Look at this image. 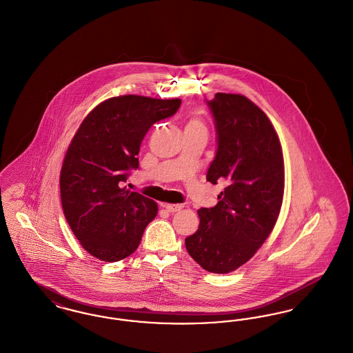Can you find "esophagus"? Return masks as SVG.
Returning <instances> with one entry per match:
<instances>
[{"label":"esophagus","mask_w":353,"mask_h":353,"mask_svg":"<svg viewBox=\"0 0 353 353\" xmlns=\"http://www.w3.org/2000/svg\"><path fill=\"white\" fill-rule=\"evenodd\" d=\"M161 206L165 208L169 213H174V212L181 210L184 208V203H163Z\"/></svg>","instance_id":"34e87169"}]
</instances>
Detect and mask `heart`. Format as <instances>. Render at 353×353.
<instances>
[{
	"label": "heart",
	"mask_w": 353,
	"mask_h": 353,
	"mask_svg": "<svg viewBox=\"0 0 353 353\" xmlns=\"http://www.w3.org/2000/svg\"><path fill=\"white\" fill-rule=\"evenodd\" d=\"M188 125H196V127H203V124H202L200 120H192Z\"/></svg>",
	"instance_id": "b5f03b06"
}]
</instances>
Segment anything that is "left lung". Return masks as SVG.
Returning <instances> with one entry per match:
<instances>
[{"label":"left lung","mask_w":353,"mask_h":353,"mask_svg":"<svg viewBox=\"0 0 353 353\" xmlns=\"http://www.w3.org/2000/svg\"><path fill=\"white\" fill-rule=\"evenodd\" d=\"M206 104L217 132L206 180L226 188L216 206L197 210L200 228L185 246L202 269L226 274L246 263L275 226L285 190L283 153L269 118L246 97L219 92Z\"/></svg>","instance_id":"obj_1"}]
</instances>
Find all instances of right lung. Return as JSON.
I'll use <instances>...</instances> for the list:
<instances>
[{
  "label": "right lung",
  "instance_id": "right-lung-1",
  "mask_svg": "<svg viewBox=\"0 0 353 353\" xmlns=\"http://www.w3.org/2000/svg\"><path fill=\"white\" fill-rule=\"evenodd\" d=\"M180 105V99L111 98L85 117L71 140L59 180L62 208L72 233L92 256L118 262L131 255L156 217V202L123 185L139 168L136 156L148 130Z\"/></svg>",
  "mask_w": 353,
  "mask_h": 353
}]
</instances>
